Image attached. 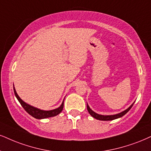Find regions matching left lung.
<instances>
[{
  "instance_id": "obj_1",
  "label": "left lung",
  "mask_w": 151,
  "mask_h": 151,
  "mask_svg": "<svg viewBox=\"0 0 151 151\" xmlns=\"http://www.w3.org/2000/svg\"><path fill=\"white\" fill-rule=\"evenodd\" d=\"M133 105H134V103L132 104V105L130 106L128 108V109L124 110V111H122V112H121L120 113H118V114L111 115H103L97 114V113L94 112V111H93L92 110L90 109V106H88V104H87V111H88L89 113H90V114L92 115L93 118H96V120L107 121V120H115V119H117V118H121V117H122L123 115H125L126 113H127L130 109H131V108L132 107Z\"/></svg>"
}]
</instances>
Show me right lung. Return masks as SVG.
<instances>
[{"instance_id":"add662e5","label":"right lung","mask_w":151,"mask_h":151,"mask_svg":"<svg viewBox=\"0 0 151 151\" xmlns=\"http://www.w3.org/2000/svg\"><path fill=\"white\" fill-rule=\"evenodd\" d=\"M14 92L15 94V96L18 99V101H19L20 104L22 105V106L24 108V109L27 112L29 113V115H31V116H33V118L36 119H44V118H50V117H54L59 114L61 111H62L63 108H64V101H63L61 105L57 109H54V110H50V111H43V110H40L37 108H35L30 106L29 104L25 103L23 100L19 96H18L17 93L15 88L14 87Z\"/></svg>"}]
</instances>
